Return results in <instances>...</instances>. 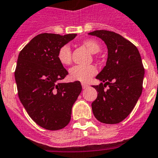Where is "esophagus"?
Listing matches in <instances>:
<instances>
[{
	"label": "esophagus",
	"mask_w": 158,
	"mask_h": 158,
	"mask_svg": "<svg viewBox=\"0 0 158 158\" xmlns=\"http://www.w3.org/2000/svg\"><path fill=\"white\" fill-rule=\"evenodd\" d=\"M81 85H82V89H85L89 87V85H88L87 84H85V83H81Z\"/></svg>",
	"instance_id": "esophagus-1"
}]
</instances>
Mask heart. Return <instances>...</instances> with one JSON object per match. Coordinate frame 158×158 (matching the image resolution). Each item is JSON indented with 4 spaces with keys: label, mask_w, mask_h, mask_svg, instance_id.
Segmentation results:
<instances>
[{
    "label": "heart",
    "mask_w": 158,
    "mask_h": 158,
    "mask_svg": "<svg viewBox=\"0 0 158 158\" xmlns=\"http://www.w3.org/2000/svg\"><path fill=\"white\" fill-rule=\"evenodd\" d=\"M82 44L85 46L93 54L100 52L101 47L97 42L93 39H88L82 42ZM58 62L63 65H70L72 62L70 47L68 45H64L60 47L57 54ZM97 73L96 67L93 65H75L69 69V78L72 81L87 83L91 80Z\"/></svg>",
    "instance_id": "1"
}]
</instances>
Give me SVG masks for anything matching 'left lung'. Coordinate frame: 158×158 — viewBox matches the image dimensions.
<instances>
[{
  "label": "left lung",
  "instance_id": "left-lung-1",
  "mask_svg": "<svg viewBox=\"0 0 158 158\" xmlns=\"http://www.w3.org/2000/svg\"><path fill=\"white\" fill-rule=\"evenodd\" d=\"M89 34L100 38L108 52L106 65L96 76L102 82L93 86L98 93L92 103L93 115L103 123H118L129 115L142 94L145 69L141 55L133 43L115 32L98 30Z\"/></svg>",
  "mask_w": 158,
  "mask_h": 158
}]
</instances>
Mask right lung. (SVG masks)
<instances>
[{
    "label": "right lung",
    "mask_w": 158,
    "mask_h": 158,
    "mask_svg": "<svg viewBox=\"0 0 158 158\" xmlns=\"http://www.w3.org/2000/svg\"><path fill=\"white\" fill-rule=\"evenodd\" d=\"M76 35H38L18 56L15 79L19 100L29 116L50 131L68 125L73 105L81 92L80 81L59 83L68 72L58 62V49Z\"/></svg>",
    "instance_id": "1"
}]
</instances>
